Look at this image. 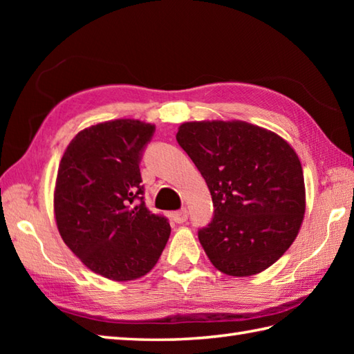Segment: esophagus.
<instances>
[{"label": "esophagus", "instance_id": "1", "mask_svg": "<svg viewBox=\"0 0 354 354\" xmlns=\"http://www.w3.org/2000/svg\"><path fill=\"white\" fill-rule=\"evenodd\" d=\"M187 209L185 208H183V209H179V212H175L173 213V221H175L176 223H184L185 221H187Z\"/></svg>", "mask_w": 354, "mask_h": 354}]
</instances>
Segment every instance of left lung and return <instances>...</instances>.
<instances>
[{
	"mask_svg": "<svg viewBox=\"0 0 354 354\" xmlns=\"http://www.w3.org/2000/svg\"><path fill=\"white\" fill-rule=\"evenodd\" d=\"M176 140L216 207L198 234L213 266L231 277L272 266L297 239L306 213L303 167L293 147L242 120L187 122Z\"/></svg>",
	"mask_w": 354,
	"mask_h": 354,
	"instance_id": "1",
	"label": "left lung"
}]
</instances>
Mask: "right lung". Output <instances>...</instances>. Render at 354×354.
<instances>
[{"label":"right lung","instance_id":"add662e5","mask_svg":"<svg viewBox=\"0 0 354 354\" xmlns=\"http://www.w3.org/2000/svg\"><path fill=\"white\" fill-rule=\"evenodd\" d=\"M155 124L118 118L82 129L65 149L55 219L65 245L93 272L131 281L152 270L167 243V219L142 201L141 152Z\"/></svg>","mask_w":354,"mask_h":354}]
</instances>
